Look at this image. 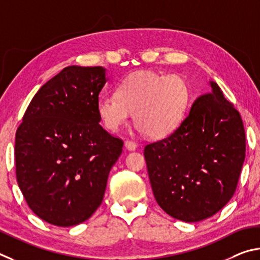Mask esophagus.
Instances as JSON below:
<instances>
[{"mask_svg": "<svg viewBox=\"0 0 260 260\" xmlns=\"http://www.w3.org/2000/svg\"><path fill=\"white\" fill-rule=\"evenodd\" d=\"M124 146L129 149V151H135V149L137 148V144L135 142H131V140H126L124 143Z\"/></svg>", "mask_w": 260, "mask_h": 260, "instance_id": "obj_1", "label": "esophagus"}]
</instances>
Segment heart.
Wrapping results in <instances>:
<instances>
[{"mask_svg": "<svg viewBox=\"0 0 260 260\" xmlns=\"http://www.w3.org/2000/svg\"><path fill=\"white\" fill-rule=\"evenodd\" d=\"M190 88L183 76L136 72L116 86L115 94L99 97L97 112L106 129L117 131L134 121L149 138H165L178 127L190 102Z\"/></svg>", "mask_w": 260, "mask_h": 260, "instance_id": "1", "label": "heart"}]
</instances>
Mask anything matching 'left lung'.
<instances>
[{"instance_id":"8db88e82","label":"left lung","mask_w":260,"mask_h":260,"mask_svg":"<svg viewBox=\"0 0 260 260\" xmlns=\"http://www.w3.org/2000/svg\"><path fill=\"white\" fill-rule=\"evenodd\" d=\"M167 138L145 146L156 202L176 219L215 215L235 193L245 157L242 118L216 82Z\"/></svg>"}]
</instances>
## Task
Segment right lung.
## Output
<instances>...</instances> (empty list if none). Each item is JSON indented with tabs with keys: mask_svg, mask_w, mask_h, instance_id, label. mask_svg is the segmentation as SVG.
<instances>
[{
	"mask_svg": "<svg viewBox=\"0 0 260 260\" xmlns=\"http://www.w3.org/2000/svg\"><path fill=\"white\" fill-rule=\"evenodd\" d=\"M105 83L103 67H65L35 93L17 129L18 185L31 211L49 224H80L103 202L123 147L99 124Z\"/></svg>",
	"mask_w": 260,
	"mask_h": 260,
	"instance_id": "right-lung-1",
	"label": "right lung"
}]
</instances>
